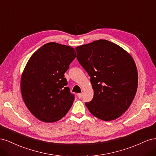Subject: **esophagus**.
<instances>
[{
    "label": "esophagus",
    "instance_id": "obj_1",
    "mask_svg": "<svg viewBox=\"0 0 156 156\" xmlns=\"http://www.w3.org/2000/svg\"><path fill=\"white\" fill-rule=\"evenodd\" d=\"M77 96L79 98H81L83 96V93H79L77 94Z\"/></svg>",
    "mask_w": 156,
    "mask_h": 156
}]
</instances>
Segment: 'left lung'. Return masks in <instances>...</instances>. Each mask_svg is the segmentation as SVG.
<instances>
[{"mask_svg":"<svg viewBox=\"0 0 156 156\" xmlns=\"http://www.w3.org/2000/svg\"><path fill=\"white\" fill-rule=\"evenodd\" d=\"M79 64L90 77L92 100L85 103L92 114L111 121L127 110L135 96L138 73L132 56L121 47L99 40L75 48Z\"/></svg>","mask_w":156,"mask_h":156,"instance_id":"1","label":"left lung"}]
</instances>
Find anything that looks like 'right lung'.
I'll use <instances>...</instances> for the list:
<instances>
[{
    "label": "right lung",
    "instance_id": "1",
    "mask_svg": "<svg viewBox=\"0 0 156 156\" xmlns=\"http://www.w3.org/2000/svg\"><path fill=\"white\" fill-rule=\"evenodd\" d=\"M75 56L72 47L50 42L28 61L21 76V94L28 109L40 121H58L72 106L75 97L64 73Z\"/></svg>",
    "mask_w": 156,
    "mask_h": 156
}]
</instances>
